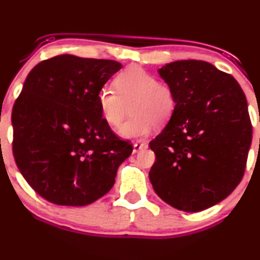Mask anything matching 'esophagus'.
Masks as SVG:
<instances>
[{
  "label": "esophagus",
  "instance_id": "esophagus-1",
  "mask_svg": "<svg viewBox=\"0 0 260 260\" xmlns=\"http://www.w3.org/2000/svg\"><path fill=\"white\" fill-rule=\"evenodd\" d=\"M146 146H148V144L144 143V142H136L133 144V152L136 154V152H139L140 150L145 149Z\"/></svg>",
  "mask_w": 260,
  "mask_h": 260
}]
</instances>
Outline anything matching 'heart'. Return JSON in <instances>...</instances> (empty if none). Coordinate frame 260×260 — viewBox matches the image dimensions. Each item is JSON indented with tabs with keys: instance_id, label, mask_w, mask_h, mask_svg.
Here are the masks:
<instances>
[{
	"instance_id": "obj_1",
	"label": "heart",
	"mask_w": 260,
	"mask_h": 260,
	"mask_svg": "<svg viewBox=\"0 0 260 260\" xmlns=\"http://www.w3.org/2000/svg\"><path fill=\"white\" fill-rule=\"evenodd\" d=\"M112 83L116 92L102 88L96 95V103L103 121L111 128L120 126L126 105L132 103L129 112L133 117L118 131L122 138H144L155 122L166 123L176 111L177 96L173 88L140 67L133 65L124 69Z\"/></svg>"
}]
</instances>
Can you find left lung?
Listing matches in <instances>:
<instances>
[{"label":"left lung","mask_w":260,"mask_h":260,"mask_svg":"<svg viewBox=\"0 0 260 260\" xmlns=\"http://www.w3.org/2000/svg\"><path fill=\"white\" fill-rule=\"evenodd\" d=\"M158 74L173 88L177 109L149 144L155 192L172 207L199 212L239 185L252 142L245 93L230 74L203 60L170 62Z\"/></svg>","instance_id":"1"}]
</instances>
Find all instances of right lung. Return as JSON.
<instances>
[{
  "instance_id": "1",
  "label": "right lung",
  "mask_w": 260,
  "mask_h": 260,
  "mask_svg": "<svg viewBox=\"0 0 260 260\" xmlns=\"http://www.w3.org/2000/svg\"><path fill=\"white\" fill-rule=\"evenodd\" d=\"M118 61L62 54L27 75L12 110L13 156L27 184L59 206H86L114 186L132 154L103 121L96 95Z\"/></svg>"
}]
</instances>
